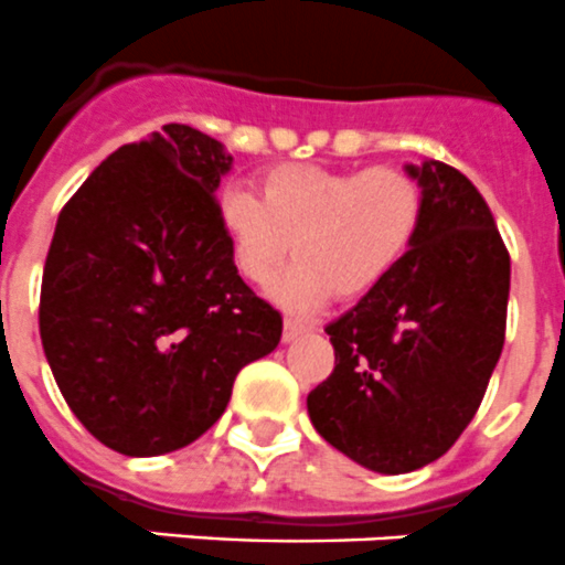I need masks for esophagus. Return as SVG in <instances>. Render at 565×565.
Instances as JSON below:
<instances>
[{"mask_svg":"<svg viewBox=\"0 0 565 565\" xmlns=\"http://www.w3.org/2000/svg\"><path fill=\"white\" fill-rule=\"evenodd\" d=\"M306 332H309V326L300 323V320H294V317H286V323H282V340H286V343H291V340H297Z\"/></svg>","mask_w":565,"mask_h":565,"instance_id":"34e87169","label":"esophagus"}]
</instances>
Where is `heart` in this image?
<instances>
[{"mask_svg":"<svg viewBox=\"0 0 565 565\" xmlns=\"http://www.w3.org/2000/svg\"><path fill=\"white\" fill-rule=\"evenodd\" d=\"M422 210L418 181L395 167L279 164L265 172L263 195L248 184L218 193V225L248 282H268L294 242L297 263L271 286L274 300L291 311L381 286L416 242Z\"/></svg>","mask_w":565,"mask_h":565,"instance_id":"obj_1","label":"heart"}]
</instances>
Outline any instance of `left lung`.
Returning <instances> with one entry per match:
<instances>
[{
    "mask_svg": "<svg viewBox=\"0 0 565 565\" xmlns=\"http://www.w3.org/2000/svg\"><path fill=\"white\" fill-rule=\"evenodd\" d=\"M407 172L424 195L416 242L326 326L334 372L306 401L315 430L377 473L430 465L477 416L511 288V256L479 190L433 158Z\"/></svg>",
    "mask_w": 565,
    "mask_h": 565,
    "instance_id": "obj_1",
    "label": "left lung"
}]
</instances>
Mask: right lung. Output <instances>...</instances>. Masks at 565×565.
<instances>
[{"label":"right lung","mask_w":565,"mask_h":565,"mask_svg":"<svg viewBox=\"0 0 565 565\" xmlns=\"http://www.w3.org/2000/svg\"><path fill=\"white\" fill-rule=\"evenodd\" d=\"M225 147L167 124L124 143L60 210L40 338L60 393L124 456L188 447L225 413L245 363L274 352L282 315L231 259L216 188Z\"/></svg>","instance_id":"right-lung-1"}]
</instances>
